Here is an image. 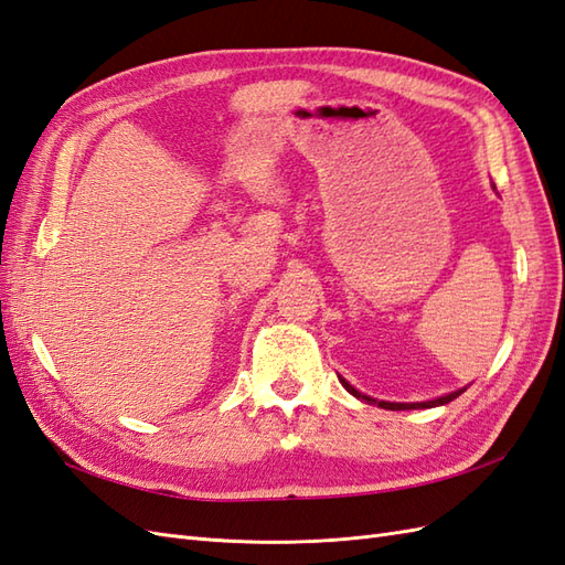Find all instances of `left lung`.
<instances>
[{"instance_id": "left-lung-1", "label": "left lung", "mask_w": 565, "mask_h": 565, "mask_svg": "<svg viewBox=\"0 0 565 565\" xmlns=\"http://www.w3.org/2000/svg\"><path fill=\"white\" fill-rule=\"evenodd\" d=\"M341 380V377H339ZM341 384L345 386V392H351L353 396H358V398H363V401H367V403H377L374 398H370V396H360V392H355V388L345 382V380H341ZM462 394V388L460 392H454V394H446V396H441V398H434V401H425V403H388V401H380V408H386V411H411V408H434V406H444V403H448V401H454V398H458Z\"/></svg>"}]
</instances>
